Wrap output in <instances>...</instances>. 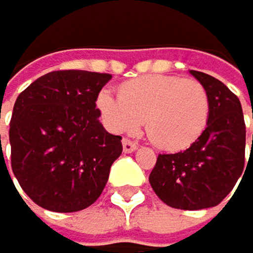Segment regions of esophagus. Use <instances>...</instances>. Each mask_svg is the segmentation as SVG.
<instances>
[{"label":"esophagus","instance_id":"34e87169","mask_svg":"<svg viewBox=\"0 0 253 253\" xmlns=\"http://www.w3.org/2000/svg\"><path fill=\"white\" fill-rule=\"evenodd\" d=\"M122 146H124V152L125 154H131V152H134L137 149V144L129 141V139H124L122 141Z\"/></svg>","mask_w":253,"mask_h":253}]
</instances>
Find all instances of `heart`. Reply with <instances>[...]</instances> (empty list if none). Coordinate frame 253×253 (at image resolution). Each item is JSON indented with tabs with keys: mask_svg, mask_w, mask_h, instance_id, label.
Listing matches in <instances>:
<instances>
[{
	"mask_svg": "<svg viewBox=\"0 0 253 253\" xmlns=\"http://www.w3.org/2000/svg\"><path fill=\"white\" fill-rule=\"evenodd\" d=\"M96 104L116 133H134L146 120L150 141L165 150L190 147L206 129L211 111L208 91L198 81L163 74L128 81L120 95L104 88Z\"/></svg>",
	"mask_w": 253,
	"mask_h": 253,
	"instance_id": "obj_1",
	"label": "heart"
}]
</instances>
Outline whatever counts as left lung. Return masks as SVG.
I'll use <instances>...</instances> for the list:
<instances>
[{
  "instance_id": "8db88e82",
  "label": "left lung",
  "mask_w": 253,
  "mask_h": 253,
  "mask_svg": "<svg viewBox=\"0 0 253 253\" xmlns=\"http://www.w3.org/2000/svg\"><path fill=\"white\" fill-rule=\"evenodd\" d=\"M190 74L209 96L206 129L187 150L160 154L149 176L160 200L184 211L217 206L243 176L246 162V124L238 96L212 76Z\"/></svg>"
}]
</instances>
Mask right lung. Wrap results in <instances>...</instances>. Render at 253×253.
<instances>
[{
	"instance_id": "1",
	"label": "right lung",
	"mask_w": 253,
	"mask_h": 253,
	"mask_svg": "<svg viewBox=\"0 0 253 253\" xmlns=\"http://www.w3.org/2000/svg\"><path fill=\"white\" fill-rule=\"evenodd\" d=\"M111 79L79 69L52 71L18 95L9 125L10 166L38 206L77 212L103 193L122 154V137L106 131L96 109Z\"/></svg>"
}]
</instances>
